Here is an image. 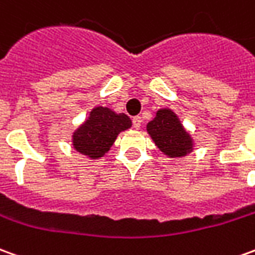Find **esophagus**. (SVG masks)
Masks as SVG:
<instances>
[{
  "label": "esophagus",
  "mask_w": 255,
  "mask_h": 255,
  "mask_svg": "<svg viewBox=\"0 0 255 255\" xmlns=\"http://www.w3.org/2000/svg\"><path fill=\"white\" fill-rule=\"evenodd\" d=\"M132 126L136 128V129H138V128H140V126H142V117H139V116L133 117V119H132Z\"/></svg>",
  "instance_id": "obj_1"
}]
</instances>
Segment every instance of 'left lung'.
<instances>
[{"label":"left lung","instance_id":"obj_1","mask_svg":"<svg viewBox=\"0 0 255 255\" xmlns=\"http://www.w3.org/2000/svg\"><path fill=\"white\" fill-rule=\"evenodd\" d=\"M146 129L156 146L168 157H183L193 150V139L172 110H158Z\"/></svg>","mask_w":255,"mask_h":255}]
</instances>
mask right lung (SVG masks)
I'll list each match as a JSON object with an SVG mask.
<instances>
[{
    "mask_svg": "<svg viewBox=\"0 0 255 255\" xmlns=\"http://www.w3.org/2000/svg\"><path fill=\"white\" fill-rule=\"evenodd\" d=\"M131 120L124 113L98 106L91 110L88 120L73 133V146L81 154L91 158L102 157L109 152L117 135L131 127Z\"/></svg>",
    "mask_w": 255,
    "mask_h": 255,
    "instance_id": "1",
    "label": "right lung"
}]
</instances>
